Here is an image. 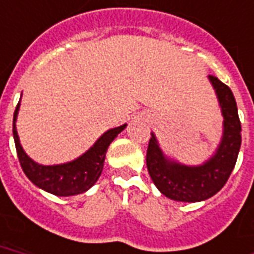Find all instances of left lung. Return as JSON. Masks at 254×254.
Listing matches in <instances>:
<instances>
[{
  "label": "left lung",
  "mask_w": 254,
  "mask_h": 254,
  "mask_svg": "<svg viewBox=\"0 0 254 254\" xmlns=\"http://www.w3.org/2000/svg\"><path fill=\"white\" fill-rule=\"evenodd\" d=\"M224 116V135L217 152L200 166H185L166 160L152 134L146 150V166L154 185L172 200L196 202L214 196L226 184L241 146V123L235 96L228 85L209 75Z\"/></svg>",
  "instance_id": "left-lung-1"
}]
</instances>
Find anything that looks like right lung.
Listing matches in <instances>:
<instances>
[{
  "label": "right lung",
  "mask_w": 254,
  "mask_h": 254,
  "mask_svg": "<svg viewBox=\"0 0 254 254\" xmlns=\"http://www.w3.org/2000/svg\"><path fill=\"white\" fill-rule=\"evenodd\" d=\"M18 108L19 102L15 106L14 117H13V137H14L15 149H17V156L21 168L26 174V177L34 185L56 196H74L84 193L89 188H92L101 176L108 146L117 137L120 131H123L127 127V124H124L121 127H114L104 133L88 152L74 161L63 165L45 166L40 165L33 161L32 158H29L19 144L18 134L15 129Z\"/></svg>",
  "instance_id": "1"
}]
</instances>
